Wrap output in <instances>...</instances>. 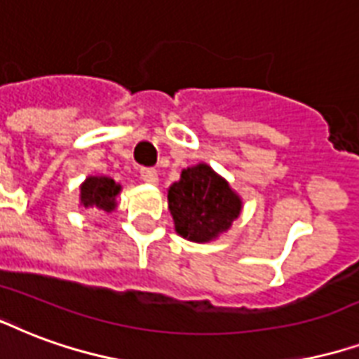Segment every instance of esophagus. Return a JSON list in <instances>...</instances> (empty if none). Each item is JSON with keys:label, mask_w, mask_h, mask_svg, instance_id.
<instances>
[{"label": "esophagus", "mask_w": 359, "mask_h": 359, "mask_svg": "<svg viewBox=\"0 0 359 359\" xmlns=\"http://www.w3.org/2000/svg\"><path fill=\"white\" fill-rule=\"evenodd\" d=\"M140 179L144 182H150V184H156L158 182V171L152 169V167H142L140 169Z\"/></svg>", "instance_id": "obj_1"}]
</instances>
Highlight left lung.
Wrapping results in <instances>:
<instances>
[{
    "label": "left lung",
    "instance_id": "1",
    "mask_svg": "<svg viewBox=\"0 0 359 359\" xmlns=\"http://www.w3.org/2000/svg\"><path fill=\"white\" fill-rule=\"evenodd\" d=\"M167 201L177 233L196 243L219 238L241 213L240 196L207 163L182 169Z\"/></svg>",
    "mask_w": 359,
    "mask_h": 359
}]
</instances>
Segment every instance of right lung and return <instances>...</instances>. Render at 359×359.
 <instances>
[{"label":"right lung","mask_w":359,"mask_h":359,"mask_svg":"<svg viewBox=\"0 0 359 359\" xmlns=\"http://www.w3.org/2000/svg\"><path fill=\"white\" fill-rule=\"evenodd\" d=\"M81 205L102 209L106 213H110L116 209V196L119 194L121 187L110 177H89L81 184Z\"/></svg>","instance_id":"obj_1"}]
</instances>
